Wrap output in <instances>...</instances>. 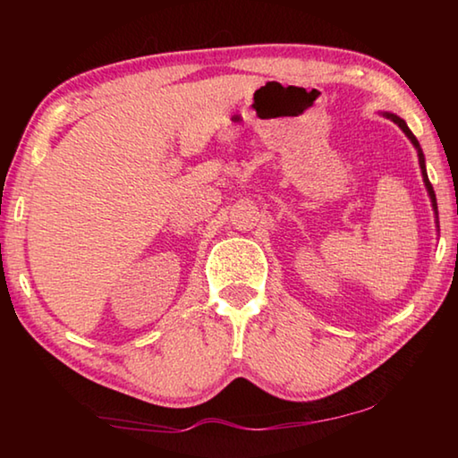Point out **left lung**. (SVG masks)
<instances>
[{
  "label": "left lung",
  "mask_w": 458,
  "mask_h": 458,
  "mask_svg": "<svg viewBox=\"0 0 458 458\" xmlns=\"http://www.w3.org/2000/svg\"><path fill=\"white\" fill-rule=\"evenodd\" d=\"M386 117L387 119H392L394 123H396V125L404 131L406 133V137L410 139V141H412V145L416 147V151H418V161H420V169H422V180H424V185H426V190H428V196H430V201H432V210H434V216H437L438 218V206H437V196H434V190H432V183L428 182V175H426V165H424V153H422V149H420V143H418V139L414 137V133L412 131L408 129V125H406V121L404 119H400L398 114H392V113H386Z\"/></svg>",
  "instance_id": "obj_1"
}]
</instances>
